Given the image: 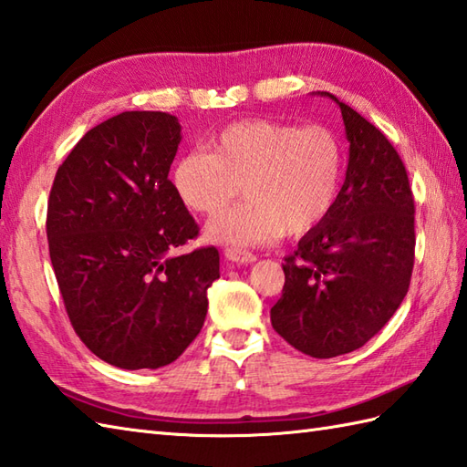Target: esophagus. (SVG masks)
<instances>
[{
  "label": "esophagus",
  "instance_id": "obj_1",
  "mask_svg": "<svg viewBox=\"0 0 467 467\" xmlns=\"http://www.w3.org/2000/svg\"><path fill=\"white\" fill-rule=\"evenodd\" d=\"M224 259L228 263H233V265H249V263L256 261V256L249 251L233 249V246H231V249H224Z\"/></svg>",
  "mask_w": 467,
  "mask_h": 467
}]
</instances>
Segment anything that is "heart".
Wrapping results in <instances>:
<instances>
[{
	"label": "heart",
	"mask_w": 467,
	"mask_h": 467,
	"mask_svg": "<svg viewBox=\"0 0 467 467\" xmlns=\"http://www.w3.org/2000/svg\"><path fill=\"white\" fill-rule=\"evenodd\" d=\"M172 166L186 208L221 214L241 192L246 201L206 226L211 241L251 246L305 234L333 211L343 182V148L323 126L299 128L251 118L223 128Z\"/></svg>",
	"instance_id": "b5f03b06"
}]
</instances>
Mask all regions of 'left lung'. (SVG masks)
<instances>
[{"label": "left lung", "mask_w": 467, "mask_h": 467, "mask_svg": "<svg viewBox=\"0 0 467 467\" xmlns=\"http://www.w3.org/2000/svg\"><path fill=\"white\" fill-rule=\"evenodd\" d=\"M339 104L349 164L333 211L286 256L273 329L317 359L359 349L398 311L415 259L408 171L387 136Z\"/></svg>", "instance_id": "obj_1"}]
</instances>
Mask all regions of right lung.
Segmentation results:
<instances>
[{
	"instance_id": "right-lung-1",
	"label": "right lung",
	"mask_w": 467,
	"mask_h": 467,
	"mask_svg": "<svg viewBox=\"0 0 467 467\" xmlns=\"http://www.w3.org/2000/svg\"><path fill=\"white\" fill-rule=\"evenodd\" d=\"M178 118L122 112L94 126L59 164L47 244L76 335L120 369L176 361L201 333L221 276L214 246L174 254L198 224L168 181Z\"/></svg>"
}]
</instances>
